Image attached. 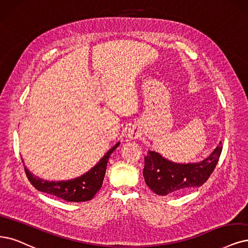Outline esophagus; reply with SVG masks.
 Listing matches in <instances>:
<instances>
[{
  "instance_id": "obj_1",
  "label": "esophagus",
  "mask_w": 248,
  "mask_h": 248,
  "mask_svg": "<svg viewBox=\"0 0 248 248\" xmlns=\"http://www.w3.org/2000/svg\"><path fill=\"white\" fill-rule=\"evenodd\" d=\"M127 136H129V138L131 139H136L140 136V131L134 125L130 126L129 129H127Z\"/></svg>"
}]
</instances>
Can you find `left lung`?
Instances as JSON below:
<instances>
[{
	"instance_id": "obj_1",
	"label": "left lung",
	"mask_w": 248,
	"mask_h": 248,
	"mask_svg": "<svg viewBox=\"0 0 248 248\" xmlns=\"http://www.w3.org/2000/svg\"><path fill=\"white\" fill-rule=\"evenodd\" d=\"M223 149L222 142L207 157L197 162L171 161L156 151L145 155L143 176L145 183L155 194L166 196L200 187L212 175Z\"/></svg>"
}]
</instances>
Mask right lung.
Here are the masks:
<instances>
[{
	"mask_svg": "<svg viewBox=\"0 0 248 248\" xmlns=\"http://www.w3.org/2000/svg\"><path fill=\"white\" fill-rule=\"evenodd\" d=\"M119 144L121 142H117L113 147L110 148L91 170L79 177L69 180L48 181L35 177L32 172L26 169L23 159L22 162L27 178L36 190L69 201V202H80V201L92 199L100 190L105 177L108 159L113 151L116 150Z\"/></svg>",
	"mask_w": 248,
	"mask_h": 248,
	"instance_id": "1",
	"label": "right lung"
}]
</instances>
